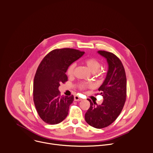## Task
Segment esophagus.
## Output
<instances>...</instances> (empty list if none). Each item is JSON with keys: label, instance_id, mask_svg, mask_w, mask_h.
Here are the masks:
<instances>
[{"label": "esophagus", "instance_id": "1", "mask_svg": "<svg viewBox=\"0 0 153 153\" xmlns=\"http://www.w3.org/2000/svg\"><path fill=\"white\" fill-rule=\"evenodd\" d=\"M74 101H81L82 99L81 98H80L79 96L75 95L74 97Z\"/></svg>", "mask_w": 153, "mask_h": 153}]
</instances>
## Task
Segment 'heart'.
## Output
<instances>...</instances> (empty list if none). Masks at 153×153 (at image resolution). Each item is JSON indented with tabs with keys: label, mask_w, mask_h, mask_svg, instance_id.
<instances>
[{
	"label": "heart",
	"mask_w": 153,
	"mask_h": 153,
	"mask_svg": "<svg viewBox=\"0 0 153 153\" xmlns=\"http://www.w3.org/2000/svg\"><path fill=\"white\" fill-rule=\"evenodd\" d=\"M85 64L86 65V67L88 68V69L91 71V72L93 74L94 73H99V70L101 68V64L100 62L94 58H89L85 61L84 62ZM76 67L75 63L71 64L67 70V74L71 76L73 74L74 68ZM88 86L87 84L85 83H80L79 85V87L80 89H85Z\"/></svg>",
	"instance_id": "1"
}]
</instances>
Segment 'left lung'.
<instances>
[{"mask_svg": "<svg viewBox=\"0 0 153 153\" xmlns=\"http://www.w3.org/2000/svg\"><path fill=\"white\" fill-rule=\"evenodd\" d=\"M105 58L108 71L103 84L98 88L103 97L101 105L93 103L85 114L86 122L96 128H102L111 125L121 112L126 100L127 79L124 68L120 59L114 53L106 51L97 52Z\"/></svg>", "mask_w": 153, "mask_h": 153, "instance_id": "left-lung-1", "label": "left lung"}]
</instances>
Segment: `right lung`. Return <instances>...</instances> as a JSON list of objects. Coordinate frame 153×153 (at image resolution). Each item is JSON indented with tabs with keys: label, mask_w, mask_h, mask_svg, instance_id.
I'll list each match as a JSON object with an SVG mask.
<instances>
[{
	"label": "right lung",
	"mask_w": 153,
	"mask_h": 153,
	"mask_svg": "<svg viewBox=\"0 0 153 153\" xmlns=\"http://www.w3.org/2000/svg\"><path fill=\"white\" fill-rule=\"evenodd\" d=\"M84 52L64 48L51 51L39 64L33 80V101L39 117L48 124L62 122L68 115L74 96H61L60 83L68 80V66Z\"/></svg>",
	"instance_id": "add662e5"
}]
</instances>
